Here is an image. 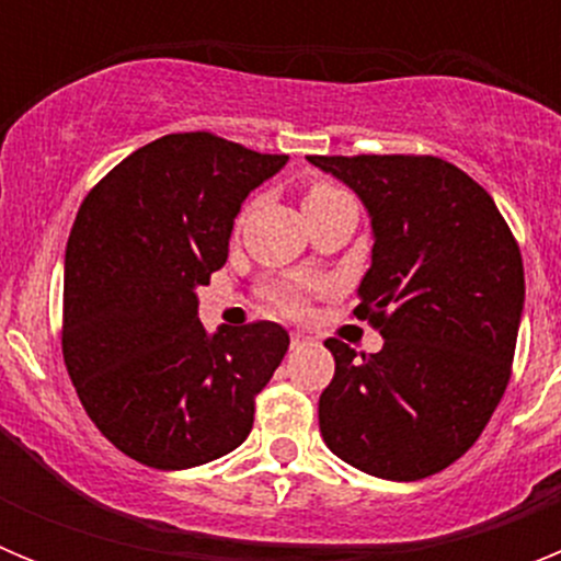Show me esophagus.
I'll return each mask as SVG.
<instances>
[{"mask_svg": "<svg viewBox=\"0 0 561 561\" xmlns=\"http://www.w3.org/2000/svg\"><path fill=\"white\" fill-rule=\"evenodd\" d=\"M306 342H309V336H306L304 331H291V348H300Z\"/></svg>", "mask_w": 561, "mask_h": 561, "instance_id": "obj_1", "label": "esophagus"}]
</instances>
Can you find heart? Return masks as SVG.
Listing matches in <instances>:
<instances>
[{
	"mask_svg": "<svg viewBox=\"0 0 561 561\" xmlns=\"http://www.w3.org/2000/svg\"><path fill=\"white\" fill-rule=\"evenodd\" d=\"M334 185H329V182H309L304 191V207H311V205H320V202L331 199V196H336ZM264 300L272 306V309L284 311V314H297V311L304 309L306 304V289H300V286L295 284H270L264 289Z\"/></svg>",
	"mask_w": 561,
	"mask_h": 561,
	"instance_id": "obj_1",
	"label": "heart"
}]
</instances>
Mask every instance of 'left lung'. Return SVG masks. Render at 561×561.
Segmentation results:
<instances>
[{
	"mask_svg": "<svg viewBox=\"0 0 561 561\" xmlns=\"http://www.w3.org/2000/svg\"><path fill=\"white\" fill-rule=\"evenodd\" d=\"M365 202L374 264L356 320L381 336L354 354L331 336L334 379L320 396L331 453L385 480L447 469L485 430L512 379L525 272L494 199L430 153L309 157Z\"/></svg>",
	"mask_w": 561,
	"mask_h": 561,
	"instance_id": "1",
	"label": "left lung"
}]
</instances>
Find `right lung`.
I'll use <instances>...</instances> for the list:
<instances>
[{
    "instance_id": "obj_1",
    "label": "right lung",
    "mask_w": 561,
    "mask_h": 561,
    "mask_svg": "<svg viewBox=\"0 0 561 561\" xmlns=\"http://www.w3.org/2000/svg\"><path fill=\"white\" fill-rule=\"evenodd\" d=\"M286 160L213 131L165 134L81 202L64 264V365L92 424L137 463L191 469L250 435L289 334L255 320L210 336L196 286L225 266L247 193Z\"/></svg>"
}]
</instances>
